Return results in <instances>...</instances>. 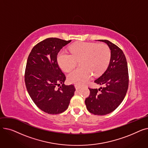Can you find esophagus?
<instances>
[{
    "label": "esophagus",
    "mask_w": 148,
    "mask_h": 148,
    "mask_svg": "<svg viewBox=\"0 0 148 148\" xmlns=\"http://www.w3.org/2000/svg\"><path fill=\"white\" fill-rule=\"evenodd\" d=\"M75 89L76 90H78V89H79L82 86H80V85H78V84H75Z\"/></svg>",
    "instance_id": "esophagus-1"
}]
</instances>
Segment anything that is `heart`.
<instances>
[{"instance_id": "obj_1", "label": "heart", "mask_w": 148, "mask_h": 148, "mask_svg": "<svg viewBox=\"0 0 148 148\" xmlns=\"http://www.w3.org/2000/svg\"><path fill=\"white\" fill-rule=\"evenodd\" d=\"M71 54L61 51L57 60L60 68L68 72L74 68L77 60H80L81 68L75 69L68 75L69 83L83 84L86 83L92 74H102L107 67L111 58L110 48L104 44L79 42L69 47Z\"/></svg>"}]
</instances>
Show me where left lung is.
Segmentation results:
<instances>
[{"label": "left lung", "instance_id": "8db88e82", "mask_svg": "<svg viewBox=\"0 0 148 148\" xmlns=\"http://www.w3.org/2000/svg\"><path fill=\"white\" fill-rule=\"evenodd\" d=\"M108 46L111 58L107 69L94 82L104 85L89 89L90 95L85 99L88 110L96 115H106L114 111L125 98L128 88V73L125 54L117 45L106 40H99Z\"/></svg>", "mask_w": 148, "mask_h": 148}]
</instances>
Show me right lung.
Here are the masks:
<instances>
[{
	"mask_svg": "<svg viewBox=\"0 0 148 148\" xmlns=\"http://www.w3.org/2000/svg\"><path fill=\"white\" fill-rule=\"evenodd\" d=\"M71 41L47 38L34 46L29 55L25 76L27 90L36 106L47 113L64 112L74 95V85L64 84L66 77L57 62L59 51Z\"/></svg>",
	"mask_w": 148,
	"mask_h": 148,
	"instance_id": "right-lung-1",
	"label": "right lung"
}]
</instances>
